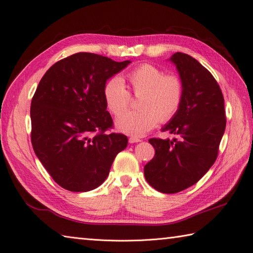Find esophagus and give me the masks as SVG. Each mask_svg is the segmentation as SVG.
<instances>
[{"mask_svg": "<svg viewBox=\"0 0 253 253\" xmlns=\"http://www.w3.org/2000/svg\"><path fill=\"white\" fill-rule=\"evenodd\" d=\"M141 140L139 139V138H137V137H129V138H128V142L129 143H136V142H140Z\"/></svg>", "mask_w": 253, "mask_h": 253, "instance_id": "obj_1", "label": "esophagus"}]
</instances>
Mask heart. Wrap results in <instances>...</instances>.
Here are the masks:
<instances>
[{
  "mask_svg": "<svg viewBox=\"0 0 253 253\" xmlns=\"http://www.w3.org/2000/svg\"><path fill=\"white\" fill-rule=\"evenodd\" d=\"M126 79L128 89L119 77L111 78L103 87L106 108L115 116L128 108L131 93L141 96L139 111L123 113L117 119L116 126L120 132L141 136L159 121H170L179 112L185 98V83L178 75L165 74L162 68L142 63L129 71Z\"/></svg>",
  "mask_w": 253,
  "mask_h": 253,
  "instance_id": "1",
  "label": "heart"
}]
</instances>
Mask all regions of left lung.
<instances>
[{
    "label": "left lung",
    "instance_id": "8db88e82",
    "mask_svg": "<svg viewBox=\"0 0 253 253\" xmlns=\"http://www.w3.org/2000/svg\"><path fill=\"white\" fill-rule=\"evenodd\" d=\"M171 60L185 83V98L163 128L173 139H149L155 156L144 166L149 185L167 194L193 186L208 172L226 127L224 96L212 74L187 53L176 52Z\"/></svg>",
    "mask_w": 253,
    "mask_h": 253
}]
</instances>
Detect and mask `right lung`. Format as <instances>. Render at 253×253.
Returning a JSON list of instances; mask_svg holds the SVG:
<instances>
[{
    "label": "right lung",
    "instance_id": "right-lung-1",
    "mask_svg": "<svg viewBox=\"0 0 253 253\" xmlns=\"http://www.w3.org/2000/svg\"><path fill=\"white\" fill-rule=\"evenodd\" d=\"M129 61L116 62L91 52L58 61L39 82L30 105L32 144L60 187L86 192L108 177L127 137L113 133L103 98L105 82Z\"/></svg>",
    "mask_w": 253,
    "mask_h": 253
}]
</instances>
